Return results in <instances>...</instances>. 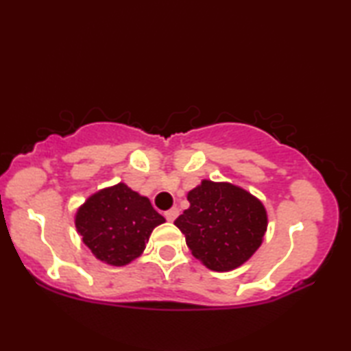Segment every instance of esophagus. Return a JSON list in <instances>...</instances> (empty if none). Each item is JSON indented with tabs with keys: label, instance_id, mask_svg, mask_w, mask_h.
<instances>
[{
	"label": "esophagus",
	"instance_id": "34e87169",
	"mask_svg": "<svg viewBox=\"0 0 351 351\" xmlns=\"http://www.w3.org/2000/svg\"><path fill=\"white\" fill-rule=\"evenodd\" d=\"M164 215H165V218H167V221H175L176 217L180 215V210H178V207H171V209L165 212Z\"/></svg>",
	"mask_w": 351,
	"mask_h": 351
}]
</instances>
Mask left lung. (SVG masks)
<instances>
[{
	"instance_id": "obj_1",
	"label": "left lung",
	"mask_w": 351,
	"mask_h": 351,
	"mask_svg": "<svg viewBox=\"0 0 351 351\" xmlns=\"http://www.w3.org/2000/svg\"><path fill=\"white\" fill-rule=\"evenodd\" d=\"M190 207L175 219L195 257L212 271H230L260 247L268 226L263 204L228 182L203 181L187 195Z\"/></svg>"
}]
</instances>
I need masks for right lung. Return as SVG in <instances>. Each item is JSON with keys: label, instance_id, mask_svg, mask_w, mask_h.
I'll use <instances>...</instances> for the list:
<instances>
[{"label": "right lung", "instance_id": "right-lung-1", "mask_svg": "<svg viewBox=\"0 0 351 351\" xmlns=\"http://www.w3.org/2000/svg\"><path fill=\"white\" fill-rule=\"evenodd\" d=\"M164 221L150 199L122 182L93 195L75 215L83 243L99 260L114 266L139 257L153 229Z\"/></svg>", "mask_w": 351, "mask_h": 351}]
</instances>
